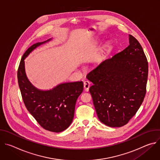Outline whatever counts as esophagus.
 <instances>
[{"label":"esophagus","instance_id":"obj_1","mask_svg":"<svg viewBox=\"0 0 160 160\" xmlns=\"http://www.w3.org/2000/svg\"><path fill=\"white\" fill-rule=\"evenodd\" d=\"M83 86H84V89L86 91V92H88L89 90V88L90 86V83L88 81H85L83 82Z\"/></svg>","mask_w":160,"mask_h":160}]
</instances>
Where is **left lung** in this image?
<instances>
[{
  "label": "left lung",
  "instance_id": "1",
  "mask_svg": "<svg viewBox=\"0 0 160 160\" xmlns=\"http://www.w3.org/2000/svg\"><path fill=\"white\" fill-rule=\"evenodd\" d=\"M129 45L101 62L87 75L99 120L111 127L126 125L142 104L146 92L148 62L143 49L129 35Z\"/></svg>",
  "mask_w": 160,
  "mask_h": 160
}]
</instances>
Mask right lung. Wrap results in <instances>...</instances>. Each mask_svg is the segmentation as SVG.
<instances>
[{
  "instance_id": "1",
  "label": "right lung",
  "mask_w": 160,
  "mask_h": 160,
  "mask_svg": "<svg viewBox=\"0 0 160 160\" xmlns=\"http://www.w3.org/2000/svg\"><path fill=\"white\" fill-rule=\"evenodd\" d=\"M49 39L32 45L22 56L18 70V80L25 105L38 124L44 129L61 132L72 123L77 100L83 92L81 82L61 83L52 89L41 90L28 80L25 69V59L39 45Z\"/></svg>"
}]
</instances>
